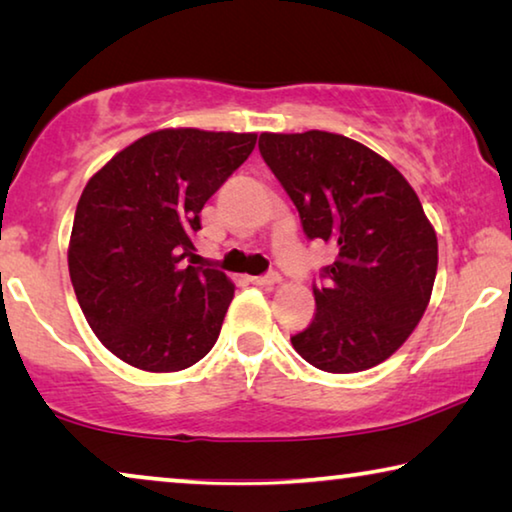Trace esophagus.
Masks as SVG:
<instances>
[{
	"mask_svg": "<svg viewBox=\"0 0 512 512\" xmlns=\"http://www.w3.org/2000/svg\"><path fill=\"white\" fill-rule=\"evenodd\" d=\"M248 280L253 282V284H259V287H268V284H275V282H280V273L271 271V273H264V275L248 277Z\"/></svg>",
	"mask_w": 512,
	"mask_h": 512,
	"instance_id": "1",
	"label": "esophagus"
}]
</instances>
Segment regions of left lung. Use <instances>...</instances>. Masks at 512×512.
Listing matches in <instances>:
<instances>
[{"label": "left lung", "mask_w": 512, "mask_h": 512, "mask_svg": "<svg viewBox=\"0 0 512 512\" xmlns=\"http://www.w3.org/2000/svg\"><path fill=\"white\" fill-rule=\"evenodd\" d=\"M259 153L307 239L336 248L293 348L325 372L377 366L420 323L436 280L438 239L418 194L391 162L336 133H262Z\"/></svg>", "instance_id": "left-lung-1"}]
</instances>
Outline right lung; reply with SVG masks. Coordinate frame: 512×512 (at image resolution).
I'll use <instances>...</instances> for the list:
<instances>
[{
  "label": "right lung",
  "mask_w": 512,
  "mask_h": 512,
  "mask_svg": "<svg viewBox=\"0 0 512 512\" xmlns=\"http://www.w3.org/2000/svg\"><path fill=\"white\" fill-rule=\"evenodd\" d=\"M255 142V133L155 131L85 185L69 277L92 332L121 361L176 372L214 348L235 287L216 268L192 266L194 232L203 205Z\"/></svg>",
  "instance_id": "right-lung-1"
}]
</instances>
